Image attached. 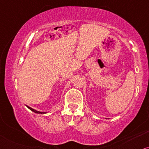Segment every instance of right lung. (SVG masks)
Returning <instances> with one entry per match:
<instances>
[{
	"label": "right lung",
	"instance_id": "add662e5",
	"mask_svg": "<svg viewBox=\"0 0 149 149\" xmlns=\"http://www.w3.org/2000/svg\"><path fill=\"white\" fill-rule=\"evenodd\" d=\"M26 106H27V105H26ZM27 107L29 109H30V110L31 111H33V112H34V113H38V114H44V113H46L47 112H41V111H36V110H35V109H32V108H31V107H29V106H27Z\"/></svg>",
	"mask_w": 149,
	"mask_h": 149
}]
</instances>
